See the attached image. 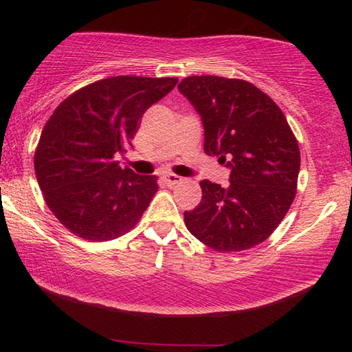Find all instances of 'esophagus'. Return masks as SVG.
Listing matches in <instances>:
<instances>
[{
	"mask_svg": "<svg viewBox=\"0 0 352 352\" xmlns=\"http://www.w3.org/2000/svg\"><path fill=\"white\" fill-rule=\"evenodd\" d=\"M163 182L166 186H175L182 182V177H178L175 174H166L163 175Z\"/></svg>",
	"mask_w": 352,
	"mask_h": 352,
	"instance_id": "esophagus-1",
	"label": "esophagus"
}]
</instances>
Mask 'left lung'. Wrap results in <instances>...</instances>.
I'll list each match as a JSON object with an SVG mask.
<instances>
[{"instance_id":"1","label":"left lung","mask_w":352,"mask_h":352,"mask_svg":"<svg viewBox=\"0 0 352 352\" xmlns=\"http://www.w3.org/2000/svg\"><path fill=\"white\" fill-rule=\"evenodd\" d=\"M201 115L204 153L231 169L230 186L203 180V199L184 212L199 242L218 252L250 250L280 226L296 195L300 146L281 109L250 81L216 76L182 80Z\"/></svg>"}]
</instances>
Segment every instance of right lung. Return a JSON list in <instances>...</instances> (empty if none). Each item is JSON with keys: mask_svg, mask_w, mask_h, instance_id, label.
Returning a JSON list of instances; mask_svg holds the SVG:
<instances>
[{"mask_svg": "<svg viewBox=\"0 0 352 352\" xmlns=\"http://www.w3.org/2000/svg\"><path fill=\"white\" fill-rule=\"evenodd\" d=\"M177 78L118 76L98 80L58 104L45 124L34 170L52 214L91 242L118 239L139 222L159 190L155 175H138L116 160L140 119Z\"/></svg>", "mask_w": 352, "mask_h": 352, "instance_id": "obj_1", "label": "right lung"}]
</instances>
